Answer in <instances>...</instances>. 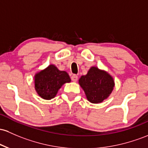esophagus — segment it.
I'll return each mask as SVG.
<instances>
[{
  "mask_svg": "<svg viewBox=\"0 0 148 148\" xmlns=\"http://www.w3.org/2000/svg\"><path fill=\"white\" fill-rule=\"evenodd\" d=\"M71 79L73 82H76L78 80V76L76 75V74H73V75L71 77Z\"/></svg>",
  "mask_w": 148,
  "mask_h": 148,
  "instance_id": "34e87169",
  "label": "esophagus"
}]
</instances>
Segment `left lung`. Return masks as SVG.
I'll use <instances>...</instances> for the list:
<instances>
[{"label":"left lung","instance_id":"obj_1","mask_svg":"<svg viewBox=\"0 0 148 148\" xmlns=\"http://www.w3.org/2000/svg\"><path fill=\"white\" fill-rule=\"evenodd\" d=\"M79 84L92 103H102L110 96L114 87V81L105 71L92 66L86 75L82 76Z\"/></svg>","mask_w":148,"mask_h":148}]
</instances>
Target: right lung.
Wrapping results in <instances>:
<instances>
[{"instance_id": "right-lung-1", "label": "right lung", "mask_w": 148, "mask_h": 148, "mask_svg": "<svg viewBox=\"0 0 148 148\" xmlns=\"http://www.w3.org/2000/svg\"><path fill=\"white\" fill-rule=\"evenodd\" d=\"M70 82L69 74L66 71L59 70L53 64H50L34 76L36 91L45 100L55 98L62 86Z\"/></svg>"}]
</instances>
